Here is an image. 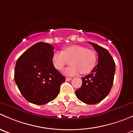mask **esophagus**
<instances>
[{
	"label": "esophagus",
	"mask_w": 133,
	"mask_h": 133,
	"mask_svg": "<svg viewBox=\"0 0 133 133\" xmlns=\"http://www.w3.org/2000/svg\"><path fill=\"white\" fill-rule=\"evenodd\" d=\"M65 80H66V81H70V80H72V78L69 77H66L65 78Z\"/></svg>",
	"instance_id": "34e87169"
}]
</instances>
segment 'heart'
<instances>
[{
    "label": "heart",
    "instance_id": "b5f03b06",
    "mask_svg": "<svg viewBox=\"0 0 133 133\" xmlns=\"http://www.w3.org/2000/svg\"><path fill=\"white\" fill-rule=\"evenodd\" d=\"M71 62L72 65L65 68L64 73L68 76L88 74L94 69L97 61V56L94 51L85 47L73 45L64 48L63 51H56L52 57V64L57 70H62Z\"/></svg>",
    "mask_w": 133,
    "mask_h": 133
}]
</instances>
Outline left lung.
<instances>
[{
    "label": "left lung",
    "mask_w": 133,
    "mask_h": 133,
    "mask_svg": "<svg viewBox=\"0 0 133 133\" xmlns=\"http://www.w3.org/2000/svg\"><path fill=\"white\" fill-rule=\"evenodd\" d=\"M98 53V64L90 74L82 78L81 88L75 91L80 100L87 104H96L104 100L109 93L113 84L115 63L105 48L89 42Z\"/></svg>",
    "instance_id": "1"
}]
</instances>
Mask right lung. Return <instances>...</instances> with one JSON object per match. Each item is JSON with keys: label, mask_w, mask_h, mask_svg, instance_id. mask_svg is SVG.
Listing matches in <instances>:
<instances>
[{"label": "right lung", "mask_w": 133, "mask_h": 133, "mask_svg": "<svg viewBox=\"0 0 133 133\" xmlns=\"http://www.w3.org/2000/svg\"><path fill=\"white\" fill-rule=\"evenodd\" d=\"M53 49L48 43L38 42L27 49L16 63V84L22 96L32 104L43 105L54 100L65 81L52 64Z\"/></svg>", "instance_id": "right-lung-1"}]
</instances>
